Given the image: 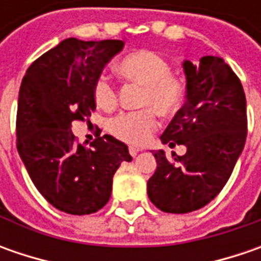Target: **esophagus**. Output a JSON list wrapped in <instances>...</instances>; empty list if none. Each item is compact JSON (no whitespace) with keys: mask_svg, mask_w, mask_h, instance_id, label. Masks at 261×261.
Returning a JSON list of instances; mask_svg holds the SVG:
<instances>
[{"mask_svg":"<svg viewBox=\"0 0 261 261\" xmlns=\"http://www.w3.org/2000/svg\"><path fill=\"white\" fill-rule=\"evenodd\" d=\"M141 151V148H136V146H129V152H130V155L135 156L138 152Z\"/></svg>","mask_w":261,"mask_h":261,"instance_id":"esophagus-1","label":"esophagus"}]
</instances>
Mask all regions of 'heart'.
Here are the masks:
<instances>
[{
  "label": "heart",
  "instance_id": "obj_1",
  "mask_svg": "<svg viewBox=\"0 0 261 261\" xmlns=\"http://www.w3.org/2000/svg\"><path fill=\"white\" fill-rule=\"evenodd\" d=\"M117 69L126 80L145 87L142 110L116 116L110 123L112 134L130 145H144L158 127V113L174 115L186 97V83L171 74V65L166 58L154 50H136L126 55ZM95 103L105 110H113L119 95L115 84L101 75L94 84Z\"/></svg>",
  "mask_w": 261,
  "mask_h": 261
}]
</instances>
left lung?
I'll return each mask as SVG.
<instances>
[{"instance_id": "obj_1", "label": "left lung", "mask_w": 261, "mask_h": 261, "mask_svg": "<svg viewBox=\"0 0 261 261\" xmlns=\"http://www.w3.org/2000/svg\"><path fill=\"white\" fill-rule=\"evenodd\" d=\"M187 101L161 135L163 144L186 145L171 160L155 151L156 170L148 197L167 214H187L207 205L226 185L247 138L246 94L224 59L203 56L183 64Z\"/></svg>"}]
</instances>
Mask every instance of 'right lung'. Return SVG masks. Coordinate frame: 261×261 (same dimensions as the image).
<instances>
[{
	"instance_id": "obj_1",
	"label": "right lung",
	"mask_w": 261,
	"mask_h": 261,
	"mask_svg": "<svg viewBox=\"0 0 261 261\" xmlns=\"http://www.w3.org/2000/svg\"><path fill=\"white\" fill-rule=\"evenodd\" d=\"M122 47V40L66 39L37 58L21 81L18 154L40 195L71 215L100 211L110 199L116 170L132 161L127 146L113 136L83 146L71 132L72 122H84L95 110V81Z\"/></svg>"
}]
</instances>
